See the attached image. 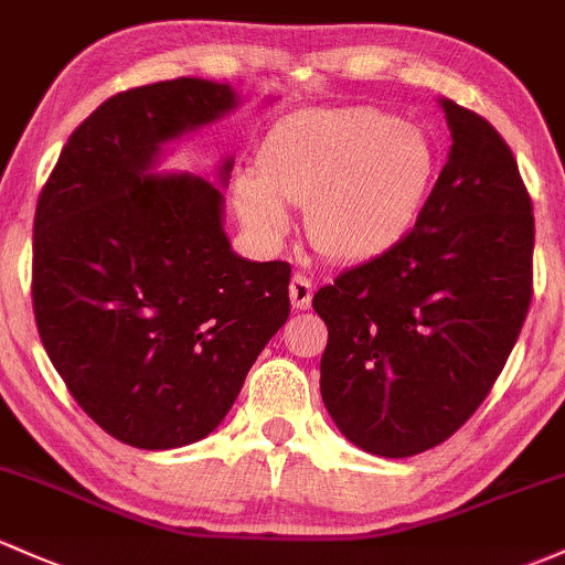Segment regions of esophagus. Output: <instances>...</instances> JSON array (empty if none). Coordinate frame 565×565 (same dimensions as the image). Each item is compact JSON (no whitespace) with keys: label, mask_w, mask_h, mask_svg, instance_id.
Instances as JSON below:
<instances>
[{"label":"esophagus","mask_w":565,"mask_h":565,"mask_svg":"<svg viewBox=\"0 0 565 565\" xmlns=\"http://www.w3.org/2000/svg\"><path fill=\"white\" fill-rule=\"evenodd\" d=\"M288 294H290V305H294L296 309H309V305H312L315 285L307 275H294L290 277Z\"/></svg>","instance_id":"34e87169"}]
</instances>
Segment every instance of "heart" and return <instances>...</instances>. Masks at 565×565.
Here are the masks:
<instances>
[{"instance_id":"1","label":"heart","mask_w":565,"mask_h":565,"mask_svg":"<svg viewBox=\"0 0 565 565\" xmlns=\"http://www.w3.org/2000/svg\"><path fill=\"white\" fill-rule=\"evenodd\" d=\"M239 178L234 202L260 239L288 234L285 204L307 207V236L326 258L372 260L415 228L439 174V150L415 120L377 107L312 110L285 120Z\"/></svg>"}]
</instances>
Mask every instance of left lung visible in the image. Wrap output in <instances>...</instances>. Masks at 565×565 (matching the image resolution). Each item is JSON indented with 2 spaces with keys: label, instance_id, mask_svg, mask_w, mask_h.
<instances>
[{
  "label": "left lung",
  "instance_id": "obj_1",
  "mask_svg": "<svg viewBox=\"0 0 565 565\" xmlns=\"http://www.w3.org/2000/svg\"><path fill=\"white\" fill-rule=\"evenodd\" d=\"M450 156L415 228L315 294L329 326L320 393L337 428L380 458L441 445L493 387L533 296V210L482 115L439 99Z\"/></svg>",
  "mask_w": 565,
  "mask_h": 565
}]
</instances>
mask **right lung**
Wrapping results in <instances>:
<instances>
[{"mask_svg":"<svg viewBox=\"0 0 565 565\" xmlns=\"http://www.w3.org/2000/svg\"><path fill=\"white\" fill-rule=\"evenodd\" d=\"M236 105L228 83L202 77L110 96L66 139L34 212L45 353L90 420L139 450L221 426L290 312V266L236 256L221 188L156 174L169 142ZM232 167H217L221 185Z\"/></svg>","mask_w":565,"mask_h":565,"instance_id":"1","label":"right lung"}]
</instances>
